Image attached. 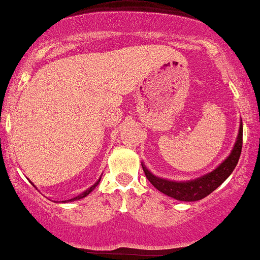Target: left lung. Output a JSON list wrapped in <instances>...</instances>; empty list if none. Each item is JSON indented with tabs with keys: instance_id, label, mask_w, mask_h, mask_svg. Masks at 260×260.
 Instances as JSON below:
<instances>
[{
	"instance_id": "1",
	"label": "left lung",
	"mask_w": 260,
	"mask_h": 260,
	"mask_svg": "<svg viewBox=\"0 0 260 260\" xmlns=\"http://www.w3.org/2000/svg\"><path fill=\"white\" fill-rule=\"evenodd\" d=\"M242 135L243 127L242 123H241L237 141L235 143V147L231 154L215 170H213L212 173L207 174V175L197 180L186 182L169 181V180H164L154 176L151 172H148V169L145 166H142V169L148 181L158 191L163 192L167 196L173 197L179 201H185V202L200 201L212 193L215 188H218L230 176V174L234 172L235 167L237 166V161L240 159L241 151H242Z\"/></svg>"
}]
</instances>
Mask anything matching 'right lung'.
I'll return each mask as SVG.
<instances>
[{"label":"right lung","instance_id":"right-lung-1","mask_svg":"<svg viewBox=\"0 0 260 260\" xmlns=\"http://www.w3.org/2000/svg\"><path fill=\"white\" fill-rule=\"evenodd\" d=\"M100 180H101V179H100ZM100 180H99V181H97V182H96V184H94V185H93V186H92V187H90V188H88V190H87V191H85V192H84V193H82V194H80V196H78V197H75V198H73V200H70V201H75V200H80V198H84V197H86V196H87V194H88V193H90V192H91V191H92V190H93V188H94V187H96V186H97V185H99V182H100ZM63 202H66V201H63Z\"/></svg>","mask_w":260,"mask_h":260}]
</instances>
